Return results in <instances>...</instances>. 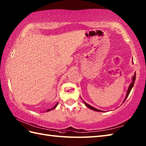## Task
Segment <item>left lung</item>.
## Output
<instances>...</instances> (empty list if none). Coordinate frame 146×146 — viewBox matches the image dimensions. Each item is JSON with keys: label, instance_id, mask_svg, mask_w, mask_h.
Here are the masks:
<instances>
[{"label": "left lung", "instance_id": "1", "mask_svg": "<svg viewBox=\"0 0 146 146\" xmlns=\"http://www.w3.org/2000/svg\"><path fill=\"white\" fill-rule=\"evenodd\" d=\"M135 77H136V74H135H135L134 75V76H133L132 78V82H131V84H130V85H129V88H128V90H127V94H126V96H125V98H124V100H123V103L125 101L126 98H127V97L129 96V94H130V92H131L132 87H133V86H134V83H135ZM83 102H84L85 105L88 108H89L90 109H91V110H94V111H103L101 110H98V109H97V108H95V107H94L91 106L90 105H89V104H88L87 103H86V102H85V101L83 100Z\"/></svg>", "mask_w": 146, "mask_h": 146}]
</instances>
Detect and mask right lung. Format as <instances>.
<instances>
[{
	"mask_svg": "<svg viewBox=\"0 0 146 146\" xmlns=\"http://www.w3.org/2000/svg\"><path fill=\"white\" fill-rule=\"evenodd\" d=\"M58 102H57V103H56V105H55V106H54V107H52V108H51V109H49V110H48L47 111H49V110H53V109H54V108H55L56 107H57V105H58Z\"/></svg>",
	"mask_w": 146,
	"mask_h": 146,
	"instance_id": "right-lung-1",
	"label": "right lung"
}]
</instances>
